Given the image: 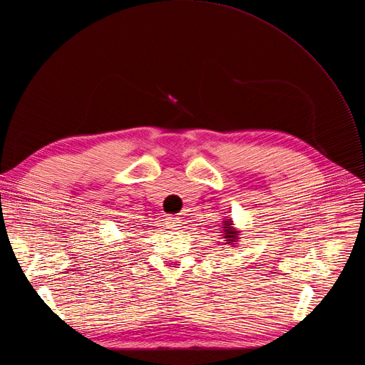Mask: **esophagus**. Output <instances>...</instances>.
<instances>
[{
	"instance_id": "esophagus-1",
	"label": "esophagus",
	"mask_w": 365,
	"mask_h": 365,
	"mask_svg": "<svg viewBox=\"0 0 365 365\" xmlns=\"http://www.w3.org/2000/svg\"><path fill=\"white\" fill-rule=\"evenodd\" d=\"M166 225H168L169 228H173V230H180V227H181V220H180L178 217H168V218H166Z\"/></svg>"
}]
</instances>
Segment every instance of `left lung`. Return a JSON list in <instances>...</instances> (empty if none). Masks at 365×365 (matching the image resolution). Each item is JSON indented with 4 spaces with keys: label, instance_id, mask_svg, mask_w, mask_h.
Returning a JSON list of instances; mask_svg holds the SVG:
<instances>
[{
    "label": "left lung",
    "instance_id": "left-lung-1",
    "mask_svg": "<svg viewBox=\"0 0 365 365\" xmlns=\"http://www.w3.org/2000/svg\"><path fill=\"white\" fill-rule=\"evenodd\" d=\"M220 230V235L222 237V242L221 243H224V245H228V246H231V247H234L235 245L239 243V239H242L240 237V231L234 227V222H232V220H225V221H222V227L221 228H218Z\"/></svg>",
    "mask_w": 365,
    "mask_h": 365
}]
</instances>
